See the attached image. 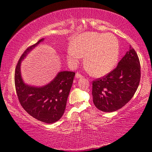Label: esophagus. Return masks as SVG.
I'll return each instance as SVG.
<instances>
[{"label": "esophagus", "mask_w": 152, "mask_h": 152, "mask_svg": "<svg viewBox=\"0 0 152 152\" xmlns=\"http://www.w3.org/2000/svg\"><path fill=\"white\" fill-rule=\"evenodd\" d=\"M76 77L77 78H84V76L82 75V74L80 73L79 72H77L76 74Z\"/></svg>", "instance_id": "34e87169"}]
</instances>
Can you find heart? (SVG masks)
Here are the masks:
<instances>
[{
	"mask_svg": "<svg viewBox=\"0 0 152 152\" xmlns=\"http://www.w3.org/2000/svg\"><path fill=\"white\" fill-rule=\"evenodd\" d=\"M119 42L110 33L88 32L77 36L68 49V59L75 64L85 56L84 65L95 76L106 75L116 65L119 57Z\"/></svg>",
	"mask_w": 152,
	"mask_h": 152,
	"instance_id": "obj_1",
	"label": "heart"
}]
</instances>
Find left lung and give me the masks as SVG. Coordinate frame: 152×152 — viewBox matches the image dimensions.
<instances>
[{
	"label": "left lung",
	"mask_w": 152,
	"mask_h": 152,
	"mask_svg": "<svg viewBox=\"0 0 152 152\" xmlns=\"http://www.w3.org/2000/svg\"><path fill=\"white\" fill-rule=\"evenodd\" d=\"M129 48L114 70L92 81L93 102L102 111L113 112L124 107L138 88L140 62L134 49Z\"/></svg>",
	"instance_id": "obj_1"
}]
</instances>
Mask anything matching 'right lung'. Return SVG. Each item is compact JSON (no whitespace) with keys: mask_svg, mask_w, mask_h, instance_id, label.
Returning a JSON list of instances; mask_svg holds the SVG:
<instances>
[{"mask_svg":"<svg viewBox=\"0 0 152 152\" xmlns=\"http://www.w3.org/2000/svg\"><path fill=\"white\" fill-rule=\"evenodd\" d=\"M43 40L28 47L20 56L15 68V85L18 99L25 111L35 119L50 124L58 121L62 117L75 72H60L51 83L40 88L24 84L20 72L21 60Z\"/></svg>","mask_w":152,"mask_h":152,"instance_id":"right-lung-1","label":"right lung"}]
</instances>
